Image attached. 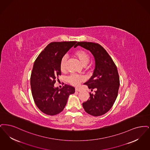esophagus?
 <instances>
[{
  "instance_id": "esophagus-1",
  "label": "esophagus",
  "mask_w": 150,
  "mask_h": 150,
  "mask_svg": "<svg viewBox=\"0 0 150 150\" xmlns=\"http://www.w3.org/2000/svg\"><path fill=\"white\" fill-rule=\"evenodd\" d=\"M75 91H76V92L81 91V90L79 88H75Z\"/></svg>"
}]
</instances>
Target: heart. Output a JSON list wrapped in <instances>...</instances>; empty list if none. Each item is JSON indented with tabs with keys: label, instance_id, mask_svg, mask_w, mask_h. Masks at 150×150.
<instances>
[{
	"label": "heart",
	"instance_id": "1",
	"mask_svg": "<svg viewBox=\"0 0 150 150\" xmlns=\"http://www.w3.org/2000/svg\"><path fill=\"white\" fill-rule=\"evenodd\" d=\"M74 56L78 59L81 63L86 67L90 62L89 54L83 50H77L73 54ZM68 58L66 55L62 57L60 63V69L62 72H65L67 68ZM67 82L73 86H78L80 82L83 81V78L76 74H71L67 78Z\"/></svg>",
	"mask_w": 150,
	"mask_h": 150
}]
</instances>
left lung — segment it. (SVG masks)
<instances>
[{
  "mask_svg": "<svg viewBox=\"0 0 150 150\" xmlns=\"http://www.w3.org/2000/svg\"><path fill=\"white\" fill-rule=\"evenodd\" d=\"M89 50L94 57L95 67L90 79L84 84L95 93L82 104L85 111L92 116L104 115L109 110L117 98L120 85L117 66L104 48L97 43L78 42L76 45Z\"/></svg>",
  "mask_w": 150,
  "mask_h": 150,
  "instance_id": "left-lung-1",
  "label": "left lung"
}]
</instances>
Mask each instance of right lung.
<instances>
[{
  "label": "right lung",
  "mask_w": 150,
  "mask_h": 150,
  "mask_svg": "<svg viewBox=\"0 0 150 150\" xmlns=\"http://www.w3.org/2000/svg\"><path fill=\"white\" fill-rule=\"evenodd\" d=\"M76 41L52 42L48 44L36 59L31 75V87L35 104L42 112L55 115L63 110L74 87L65 85L55 87L56 78L61 75L60 63L62 57Z\"/></svg>",
  "instance_id": "1"
}]
</instances>
